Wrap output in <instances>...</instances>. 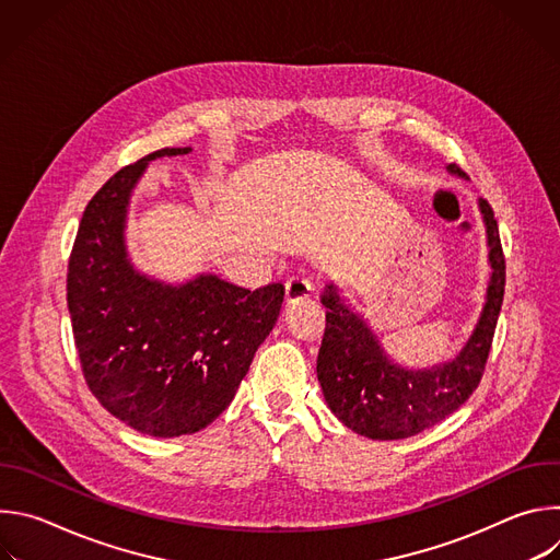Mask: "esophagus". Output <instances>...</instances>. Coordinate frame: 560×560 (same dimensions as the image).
Masks as SVG:
<instances>
[{"mask_svg":"<svg viewBox=\"0 0 560 560\" xmlns=\"http://www.w3.org/2000/svg\"><path fill=\"white\" fill-rule=\"evenodd\" d=\"M312 294V283L303 277H292L285 283V305H294Z\"/></svg>","mask_w":560,"mask_h":560,"instance_id":"34e87169","label":"esophagus"}]
</instances>
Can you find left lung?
<instances>
[{"instance_id":"8db88e82","label":"left lung","mask_w":560,"mask_h":560,"mask_svg":"<svg viewBox=\"0 0 560 560\" xmlns=\"http://www.w3.org/2000/svg\"><path fill=\"white\" fill-rule=\"evenodd\" d=\"M452 175L465 173L450 164ZM488 228L490 283L478 324L454 361L428 370L392 363L378 339L341 299L335 283L326 285V332L316 359V376L328 408L361 436L396 441L415 436L456 412L481 383L505 292V257L494 210L478 199Z\"/></svg>"}]
</instances>
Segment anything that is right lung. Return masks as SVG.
Returning <instances> with one entry per match:
<instances>
[{"label":"right lung","mask_w":560,"mask_h":560,"mask_svg":"<svg viewBox=\"0 0 560 560\" xmlns=\"http://www.w3.org/2000/svg\"><path fill=\"white\" fill-rule=\"evenodd\" d=\"M162 148L115 173L89 201L66 279L74 346L97 401L150 436H182L210 425L232 401L257 348L272 332L283 283L257 290L199 275L166 285L139 275L126 255L130 192Z\"/></svg>","instance_id":"obj_1"}]
</instances>
